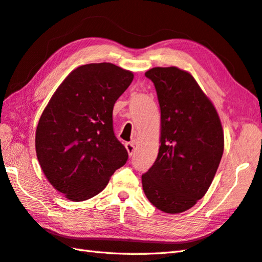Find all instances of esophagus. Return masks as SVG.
I'll return each instance as SVG.
<instances>
[{
    "mask_svg": "<svg viewBox=\"0 0 262 262\" xmlns=\"http://www.w3.org/2000/svg\"><path fill=\"white\" fill-rule=\"evenodd\" d=\"M125 147H126V149H127L128 155H129V157H132L133 153H134V151H135L134 144L130 143V142H129V143H126V144H125Z\"/></svg>",
    "mask_w": 262,
    "mask_h": 262,
    "instance_id": "34e87169",
    "label": "esophagus"
}]
</instances>
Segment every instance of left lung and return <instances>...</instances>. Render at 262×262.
I'll use <instances>...</instances> for the list:
<instances>
[{"label": "left lung", "instance_id": "left-lung-1", "mask_svg": "<svg viewBox=\"0 0 262 262\" xmlns=\"http://www.w3.org/2000/svg\"><path fill=\"white\" fill-rule=\"evenodd\" d=\"M161 109L158 158L142 176L145 196L168 214L186 211L202 199L213 181L224 151L219 114L193 76L176 66L154 68Z\"/></svg>", "mask_w": 262, "mask_h": 262}]
</instances>
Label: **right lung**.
<instances>
[{"instance_id":"1","label":"right lung","mask_w":262,"mask_h":262,"mask_svg":"<svg viewBox=\"0 0 262 262\" xmlns=\"http://www.w3.org/2000/svg\"><path fill=\"white\" fill-rule=\"evenodd\" d=\"M134 74L111 63L79 66L42 111L36 153L51 185L72 202L96 196L128 153L117 140L113 110Z\"/></svg>"}]
</instances>
